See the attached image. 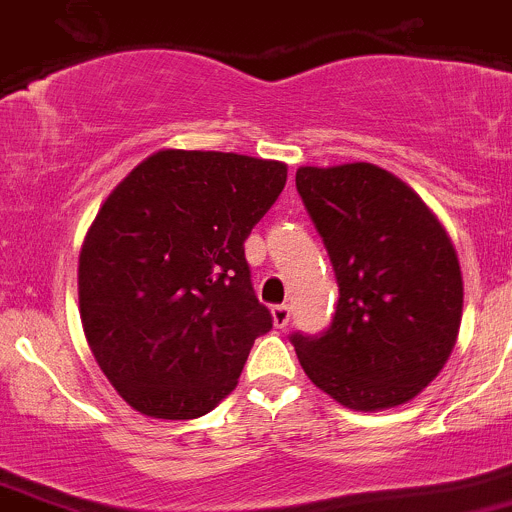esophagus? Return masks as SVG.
Returning <instances> with one entry per match:
<instances>
[{
  "instance_id": "esophagus-1",
  "label": "esophagus",
  "mask_w": 512,
  "mask_h": 512,
  "mask_svg": "<svg viewBox=\"0 0 512 512\" xmlns=\"http://www.w3.org/2000/svg\"><path fill=\"white\" fill-rule=\"evenodd\" d=\"M272 320H275V327H287V322H290V307L287 305L272 307Z\"/></svg>"
}]
</instances>
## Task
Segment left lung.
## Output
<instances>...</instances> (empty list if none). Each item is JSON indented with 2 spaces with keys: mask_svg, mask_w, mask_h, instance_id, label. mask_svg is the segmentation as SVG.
<instances>
[{
  "mask_svg": "<svg viewBox=\"0 0 512 512\" xmlns=\"http://www.w3.org/2000/svg\"><path fill=\"white\" fill-rule=\"evenodd\" d=\"M295 185L340 287L327 330L290 335L302 370L350 410L408 403L460 330L463 277L448 232L405 182L367 162L300 167Z\"/></svg>",
  "mask_w": 512,
  "mask_h": 512,
  "instance_id": "left-lung-1",
  "label": "left lung"
}]
</instances>
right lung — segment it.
I'll list each match as a JSON object with an SVG mask.
<instances>
[{
  "instance_id": "add662e5",
  "label": "right lung",
  "mask_w": 512,
  "mask_h": 512,
  "mask_svg": "<svg viewBox=\"0 0 512 512\" xmlns=\"http://www.w3.org/2000/svg\"><path fill=\"white\" fill-rule=\"evenodd\" d=\"M287 180L282 162L162 150L124 177L79 255L84 335L142 415L192 420L237 385L272 330L245 240Z\"/></svg>"
}]
</instances>
